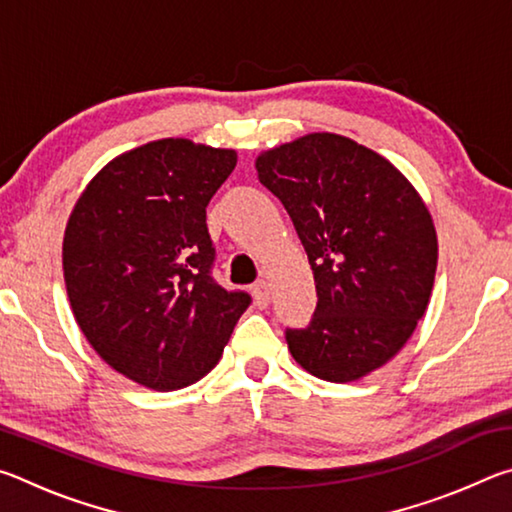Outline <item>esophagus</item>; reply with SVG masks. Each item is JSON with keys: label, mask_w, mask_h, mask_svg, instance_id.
Wrapping results in <instances>:
<instances>
[{"label": "esophagus", "mask_w": 512, "mask_h": 512, "mask_svg": "<svg viewBox=\"0 0 512 512\" xmlns=\"http://www.w3.org/2000/svg\"><path fill=\"white\" fill-rule=\"evenodd\" d=\"M253 296H255V305L262 307V309L268 305V302H271V287H268L266 280L255 282Z\"/></svg>", "instance_id": "34e87169"}]
</instances>
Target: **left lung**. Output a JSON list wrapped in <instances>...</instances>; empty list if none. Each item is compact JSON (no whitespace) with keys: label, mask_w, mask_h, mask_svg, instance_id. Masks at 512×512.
<instances>
[{"label":"left lung","mask_w":512,"mask_h":512,"mask_svg":"<svg viewBox=\"0 0 512 512\" xmlns=\"http://www.w3.org/2000/svg\"><path fill=\"white\" fill-rule=\"evenodd\" d=\"M255 167L314 271V316L287 329L293 359L336 384L366 377L402 350L429 305L438 239L427 205L386 158L334 133L277 146Z\"/></svg>","instance_id":"8db88e82"}]
</instances>
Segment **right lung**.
<instances>
[{
    "mask_svg": "<svg viewBox=\"0 0 512 512\" xmlns=\"http://www.w3.org/2000/svg\"><path fill=\"white\" fill-rule=\"evenodd\" d=\"M232 149L158 140L108 162L69 216L63 271L74 318L99 357L153 391H178L221 359L246 291L212 277L205 207Z\"/></svg>",
    "mask_w": 512,
    "mask_h": 512,
    "instance_id": "right-lung-1",
    "label": "right lung"
}]
</instances>
